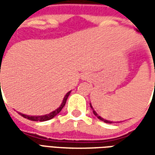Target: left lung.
Here are the masks:
<instances>
[{
	"instance_id": "obj_1",
	"label": "left lung",
	"mask_w": 155,
	"mask_h": 155,
	"mask_svg": "<svg viewBox=\"0 0 155 155\" xmlns=\"http://www.w3.org/2000/svg\"><path fill=\"white\" fill-rule=\"evenodd\" d=\"M152 57H153V55H152ZM154 70H155V69H154ZM91 109H92V110H93V108H92V106H91ZM93 113H94V115H95V116H97V118H98L99 120H101V121H103V122H106V123H112V122H110V121H108V120H105V119H104V118H102L101 116H99L97 114V112H96V111H95V110H93Z\"/></svg>"
}]
</instances>
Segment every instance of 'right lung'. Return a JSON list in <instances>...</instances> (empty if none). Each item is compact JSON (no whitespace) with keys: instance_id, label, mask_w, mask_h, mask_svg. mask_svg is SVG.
Instances as JSON below:
<instances>
[{"instance_id":"add662e5","label":"right lung","mask_w":155,"mask_h":155,"mask_svg":"<svg viewBox=\"0 0 155 155\" xmlns=\"http://www.w3.org/2000/svg\"><path fill=\"white\" fill-rule=\"evenodd\" d=\"M0 68H1V66H0ZM70 93H71V91H69V92L64 96V99H63V102H62V104H61V105H60V107H59V108H58L56 110H54V111L51 112V113H50V114H48V115H45V116H27V115H24V114H20V115H21V116H23V117H25V118L28 119V120L35 121V122H45V121L51 120V118H53L54 116H57V115H58L61 110H62V109L64 108V106L65 105L66 100H67V98H68Z\"/></svg>"}]
</instances>
